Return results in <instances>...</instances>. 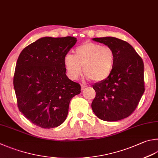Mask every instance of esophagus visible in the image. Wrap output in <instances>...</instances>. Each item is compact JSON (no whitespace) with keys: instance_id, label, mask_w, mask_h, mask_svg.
I'll use <instances>...</instances> for the list:
<instances>
[{"instance_id":"34e87169","label":"esophagus","mask_w":158,"mask_h":158,"mask_svg":"<svg viewBox=\"0 0 158 158\" xmlns=\"http://www.w3.org/2000/svg\"><path fill=\"white\" fill-rule=\"evenodd\" d=\"M86 87H86L85 85H81V90H82V91H83V90H84V89H86Z\"/></svg>"}]
</instances>
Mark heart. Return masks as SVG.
I'll return each mask as SVG.
<instances>
[{
	"label": "heart",
	"mask_w": 158,
	"mask_h": 158,
	"mask_svg": "<svg viewBox=\"0 0 158 158\" xmlns=\"http://www.w3.org/2000/svg\"><path fill=\"white\" fill-rule=\"evenodd\" d=\"M115 64V54L111 47L87 42L74 50L73 56L67 54L64 65L68 76L77 80L82 72L94 82H101L111 73Z\"/></svg>",
	"instance_id": "obj_1"
}]
</instances>
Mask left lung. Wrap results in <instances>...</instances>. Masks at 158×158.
<instances>
[{"label":"left lung","instance_id":"8db88e82","mask_svg":"<svg viewBox=\"0 0 158 158\" xmlns=\"http://www.w3.org/2000/svg\"><path fill=\"white\" fill-rule=\"evenodd\" d=\"M93 40L111 47L115 64L108 78L93 85L96 94L92 110L102 120H123L133 114L144 92L143 60L126 41L114 37Z\"/></svg>","mask_w":158,"mask_h":158}]
</instances>
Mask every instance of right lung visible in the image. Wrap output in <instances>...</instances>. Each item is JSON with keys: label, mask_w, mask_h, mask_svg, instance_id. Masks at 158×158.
I'll list each match as a JSON object with an SVG mask.
<instances>
[{"label": "right lung", "mask_w": 158, "mask_h": 158, "mask_svg": "<svg viewBox=\"0 0 158 158\" xmlns=\"http://www.w3.org/2000/svg\"><path fill=\"white\" fill-rule=\"evenodd\" d=\"M76 38H41L27 46L18 58L14 87L19 111L44 129L60 126L66 119L71 100L80 85L66 75L64 58Z\"/></svg>", "instance_id": "right-lung-1"}]
</instances>
